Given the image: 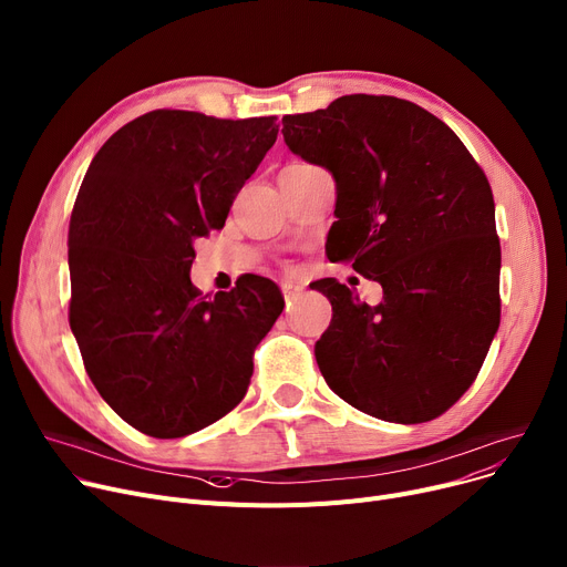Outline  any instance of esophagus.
<instances>
[{"label": "esophagus", "instance_id": "34e87169", "mask_svg": "<svg viewBox=\"0 0 567 567\" xmlns=\"http://www.w3.org/2000/svg\"><path fill=\"white\" fill-rule=\"evenodd\" d=\"M302 286L299 284H295V281H284L281 284V292H284V297H286V302H292V299H297L299 295H302Z\"/></svg>", "mask_w": 567, "mask_h": 567}]
</instances>
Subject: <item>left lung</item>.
<instances>
[{"label": "left lung", "mask_w": 567, "mask_h": 567, "mask_svg": "<svg viewBox=\"0 0 567 567\" xmlns=\"http://www.w3.org/2000/svg\"><path fill=\"white\" fill-rule=\"evenodd\" d=\"M281 123L286 146L337 181L329 260L382 286L369 307L316 281L334 311L316 343L324 382L382 421L437 419L476 380L502 320L483 169L444 121L393 95H341Z\"/></svg>", "instance_id": "1"}]
</instances>
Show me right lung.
Returning a JSON list of instances; mask_svg holds the SVG:
<instances>
[{"label":"right lung","instance_id":"1","mask_svg":"<svg viewBox=\"0 0 567 567\" xmlns=\"http://www.w3.org/2000/svg\"><path fill=\"white\" fill-rule=\"evenodd\" d=\"M277 132V116L155 110L116 130L82 181L69 320L93 386L144 435L185 437L236 408L284 311L265 277L215 297L189 281L194 240L224 226Z\"/></svg>","mask_w":567,"mask_h":567}]
</instances>
